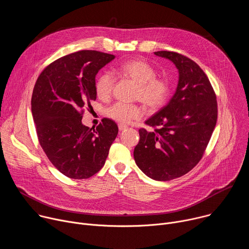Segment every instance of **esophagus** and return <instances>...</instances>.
I'll return each mask as SVG.
<instances>
[{
    "label": "esophagus",
    "instance_id": "34e87169",
    "mask_svg": "<svg viewBox=\"0 0 249 249\" xmlns=\"http://www.w3.org/2000/svg\"><path fill=\"white\" fill-rule=\"evenodd\" d=\"M118 128H119V131H123V130H125V129L127 128V125H125V124H119V125H118Z\"/></svg>",
    "mask_w": 249,
    "mask_h": 249
}]
</instances>
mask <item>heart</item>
Masks as SVG:
<instances>
[{"instance_id": "heart-1", "label": "heart", "mask_w": 249, "mask_h": 249, "mask_svg": "<svg viewBox=\"0 0 249 249\" xmlns=\"http://www.w3.org/2000/svg\"><path fill=\"white\" fill-rule=\"evenodd\" d=\"M114 73L137 84V98L152 110L162 107L170 95L169 82L163 78H157L156 70L143 60L125 61L114 69ZM114 79L111 74H100L94 85L97 97L103 100L108 99L112 93ZM106 114L121 124H129L143 116L144 109L136 104L116 102L107 108Z\"/></svg>"}]
</instances>
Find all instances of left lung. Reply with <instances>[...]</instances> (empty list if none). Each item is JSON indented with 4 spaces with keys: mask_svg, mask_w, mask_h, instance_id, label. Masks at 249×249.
I'll list each match as a JSON object with an SVG mask.
<instances>
[{
    "mask_svg": "<svg viewBox=\"0 0 249 249\" xmlns=\"http://www.w3.org/2000/svg\"><path fill=\"white\" fill-rule=\"evenodd\" d=\"M178 69L179 79L169 102L139 130L134 159L147 176L167 181L189 172L202 159L218 118L217 96L204 71L191 59L158 51Z\"/></svg>",
    "mask_w": 249,
    "mask_h": 249,
    "instance_id": "left-lung-1",
    "label": "left lung"
}]
</instances>
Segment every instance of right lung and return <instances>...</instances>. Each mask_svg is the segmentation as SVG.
I'll return each instance as SVG.
<instances>
[{
  "label": "right lung",
  "mask_w": 249,
  "mask_h": 249,
  "mask_svg": "<svg viewBox=\"0 0 249 249\" xmlns=\"http://www.w3.org/2000/svg\"><path fill=\"white\" fill-rule=\"evenodd\" d=\"M114 58L95 50L78 51L52 62L35 83L31 112L39 144L51 163L70 178L86 179L98 172L118 134L109 118L96 128L82 123L85 108L96 99L95 76Z\"/></svg>",
  "instance_id": "add662e5"
}]
</instances>
